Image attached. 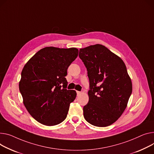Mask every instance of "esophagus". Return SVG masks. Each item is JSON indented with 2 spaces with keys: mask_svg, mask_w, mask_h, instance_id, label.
<instances>
[{
  "mask_svg": "<svg viewBox=\"0 0 154 154\" xmlns=\"http://www.w3.org/2000/svg\"><path fill=\"white\" fill-rule=\"evenodd\" d=\"M80 94H81V91H77V95H79Z\"/></svg>",
  "mask_w": 154,
  "mask_h": 154,
  "instance_id": "1",
  "label": "esophagus"
}]
</instances>
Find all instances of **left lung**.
Here are the masks:
<instances>
[{"instance_id": "8db88e82", "label": "left lung", "mask_w": 154, "mask_h": 154, "mask_svg": "<svg viewBox=\"0 0 154 154\" xmlns=\"http://www.w3.org/2000/svg\"><path fill=\"white\" fill-rule=\"evenodd\" d=\"M90 82L89 100L84 116L90 124L106 127L118 120L132 94L131 80L119 57L101 45L79 50Z\"/></svg>"}]
</instances>
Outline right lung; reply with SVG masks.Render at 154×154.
Instances as JSON below:
<instances>
[{
    "mask_svg": "<svg viewBox=\"0 0 154 154\" xmlns=\"http://www.w3.org/2000/svg\"><path fill=\"white\" fill-rule=\"evenodd\" d=\"M75 48L46 47L25 65L19 82L23 103L30 115L46 126H54L67 117L76 91L67 90V70L78 56Z\"/></svg>",
    "mask_w": 154,
    "mask_h": 154,
    "instance_id": "1",
    "label": "right lung"
}]
</instances>
